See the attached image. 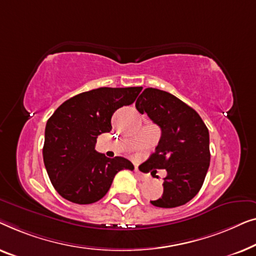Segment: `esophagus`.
Returning <instances> with one entry per match:
<instances>
[{
  "mask_svg": "<svg viewBox=\"0 0 256 256\" xmlns=\"http://www.w3.org/2000/svg\"><path fill=\"white\" fill-rule=\"evenodd\" d=\"M134 172H136V178H138L139 180H142V181H145V180H147V175L142 174V172H140L138 168H136V169H134Z\"/></svg>",
  "mask_w": 256,
  "mask_h": 256,
  "instance_id": "1",
  "label": "esophagus"
}]
</instances>
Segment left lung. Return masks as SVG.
I'll return each mask as SVG.
<instances>
[{
	"label": "left lung",
	"instance_id": "left-lung-1",
	"mask_svg": "<svg viewBox=\"0 0 256 256\" xmlns=\"http://www.w3.org/2000/svg\"><path fill=\"white\" fill-rule=\"evenodd\" d=\"M136 108L146 112L161 128L156 152L146 164L166 169L164 194L150 200L158 208H176L192 200L203 186L210 166L208 130L200 114L172 94L146 88L138 97Z\"/></svg>",
	"mask_w": 256,
	"mask_h": 256
}]
</instances>
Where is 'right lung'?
Segmentation results:
<instances>
[{"instance_id":"right-lung-1","label":"right lung","mask_w":256,"mask_h":256,"mask_svg":"<svg viewBox=\"0 0 256 256\" xmlns=\"http://www.w3.org/2000/svg\"><path fill=\"white\" fill-rule=\"evenodd\" d=\"M142 87L98 88L67 100L46 123L45 168L58 194L76 204H92L109 192L114 175L133 170L131 161L97 153V136L110 132L114 111L134 102Z\"/></svg>"}]
</instances>
